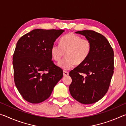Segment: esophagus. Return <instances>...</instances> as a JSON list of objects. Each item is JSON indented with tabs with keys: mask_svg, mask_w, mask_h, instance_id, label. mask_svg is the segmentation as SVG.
I'll return each mask as SVG.
<instances>
[{
	"mask_svg": "<svg viewBox=\"0 0 126 126\" xmlns=\"http://www.w3.org/2000/svg\"><path fill=\"white\" fill-rule=\"evenodd\" d=\"M68 74H69V72L65 71H63V76H67Z\"/></svg>",
	"mask_w": 126,
	"mask_h": 126,
	"instance_id": "1",
	"label": "esophagus"
}]
</instances>
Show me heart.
<instances>
[{
  "label": "heart",
  "instance_id": "obj_1",
  "mask_svg": "<svg viewBox=\"0 0 126 126\" xmlns=\"http://www.w3.org/2000/svg\"><path fill=\"white\" fill-rule=\"evenodd\" d=\"M91 50L92 43L89 39H82L80 36L69 33L61 38L60 44H53L50 54L53 59L58 62L65 53L66 57L58 65L62 69L68 70L76 64L83 63L90 54Z\"/></svg>",
  "mask_w": 126,
  "mask_h": 126
}]
</instances>
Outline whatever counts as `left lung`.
I'll list each match as a JSON object with an SVG mask.
<instances>
[{
  "instance_id": "obj_1",
  "label": "left lung",
  "mask_w": 126,
  "mask_h": 126,
  "mask_svg": "<svg viewBox=\"0 0 126 126\" xmlns=\"http://www.w3.org/2000/svg\"><path fill=\"white\" fill-rule=\"evenodd\" d=\"M76 33L90 40L92 50L86 60L69 72L72 79L69 92L80 103L92 104L103 98L109 88L114 72L113 50L99 33L84 30Z\"/></svg>"
}]
</instances>
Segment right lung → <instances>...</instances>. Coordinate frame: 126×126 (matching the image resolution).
I'll list each match as a JSON object with an SVG mask.
<instances>
[{"label": "right lung", "mask_w": 126, "mask_h": 126, "mask_svg": "<svg viewBox=\"0 0 126 126\" xmlns=\"http://www.w3.org/2000/svg\"><path fill=\"white\" fill-rule=\"evenodd\" d=\"M64 31L37 29L22 36L13 57L15 84L25 101L39 103L48 99L63 76L52 61L51 47Z\"/></svg>", "instance_id": "obj_1"}]
</instances>
